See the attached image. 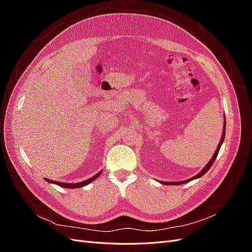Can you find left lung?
<instances>
[{
	"mask_svg": "<svg viewBox=\"0 0 252 252\" xmlns=\"http://www.w3.org/2000/svg\"><path fill=\"white\" fill-rule=\"evenodd\" d=\"M225 130H226V118H224V125H223L222 136H220V143H219V146H218V148H217V150H216V152H215V155L212 156L211 159L207 163V165H206V166L204 167V168H203L199 173H197L196 175H194V177L190 178V179H188V180L181 181V182H159V183H161V184H165V185H181V184H185V183H188V182L192 181V180L201 178L202 175H204L206 172H207V171L210 169V167L212 166V164L215 163L216 158H217V157H218L219 151H220V146H222V144H223V142H224V140H225Z\"/></svg>",
	"mask_w": 252,
	"mask_h": 252,
	"instance_id": "left-lung-1",
	"label": "left lung"
}]
</instances>
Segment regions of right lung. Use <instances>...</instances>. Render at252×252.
Listing matches in <instances>:
<instances>
[{
  "label": "right lung",
  "mask_w": 252,
  "mask_h": 252,
  "mask_svg": "<svg viewBox=\"0 0 252 252\" xmlns=\"http://www.w3.org/2000/svg\"><path fill=\"white\" fill-rule=\"evenodd\" d=\"M101 172H102V171L97 172L95 175H94V177L89 178L88 180H85V181L80 182V183H71V184H69V183H61V182H56V181H52V180H49V179H46V178H45V181L48 182V183H51V184H56V185H58V186H60V187H64V188H81V187H84V186L88 185L89 183L94 182V181L98 177V175L101 174Z\"/></svg>",
  "instance_id": "1"
}]
</instances>
